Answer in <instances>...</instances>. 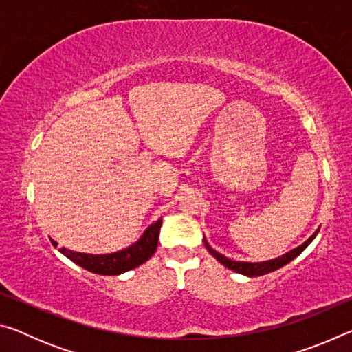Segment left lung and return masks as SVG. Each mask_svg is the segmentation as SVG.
I'll return each mask as SVG.
<instances>
[{
    "mask_svg": "<svg viewBox=\"0 0 352 352\" xmlns=\"http://www.w3.org/2000/svg\"><path fill=\"white\" fill-rule=\"evenodd\" d=\"M318 231H320V228L315 231V233L309 237V239L305 242V243H301L300 247H296V248H294V250H290L289 253H285V254H283V256H278V258H275V259H270V261H262V262H243V261H231V259H228L226 258V256H223V254H220L219 252H216V250H214L210 243H208V241H206V237L204 236V242H205V247H206V250L208 252H210L214 258H216L220 264L222 265H225L226 269H230V270H233V272H236V273H241V275H245V276H248V278H253V276H261V275H265V273H270V272H275V270H278V269H281V267H284L285 264H289V262L292 261V259H295L298 254H300L302 250H305L309 243H311L314 239H315V236L318 234Z\"/></svg>",
    "mask_w": 352,
    "mask_h": 352,
    "instance_id": "1",
    "label": "left lung"
}]
</instances>
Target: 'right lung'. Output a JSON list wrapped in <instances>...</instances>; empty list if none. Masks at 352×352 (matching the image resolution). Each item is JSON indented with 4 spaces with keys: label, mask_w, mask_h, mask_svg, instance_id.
Instances as JSON below:
<instances>
[{
    "label": "right lung",
    "mask_w": 352,
    "mask_h": 352,
    "mask_svg": "<svg viewBox=\"0 0 352 352\" xmlns=\"http://www.w3.org/2000/svg\"><path fill=\"white\" fill-rule=\"evenodd\" d=\"M160 228H162V219H158L157 222L148 226L140 239L132 245L115 253L90 254L73 252V250L65 247L58 248V252L91 273H98V275L104 276L121 275V273L136 269V267L148 261V258L157 250ZM51 242L52 245L57 247V242L54 239H51Z\"/></svg>",
    "instance_id": "right-lung-1"
}]
</instances>
